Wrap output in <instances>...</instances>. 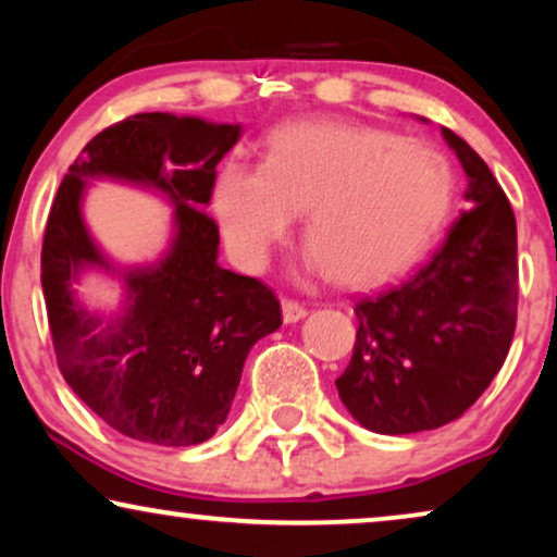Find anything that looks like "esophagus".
<instances>
[{
    "mask_svg": "<svg viewBox=\"0 0 557 557\" xmlns=\"http://www.w3.org/2000/svg\"><path fill=\"white\" fill-rule=\"evenodd\" d=\"M281 311H284L286 324H294V322H299V319L307 317V309H304L301 304L294 299H281Z\"/></svg>",
    "mask_w": 557,
    "mask_h": 557,
    "instance_id": "34e87169",
    "label": "esophagus"
}]
</instances>
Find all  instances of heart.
I'll list each match as a JSON object with an SVG mask.
<instances>
[{
	"label": "heart",
	"mask_w": 557,
	"mask_h": 557,
	"mask_svg": "<svg viewBox=\"0 0 557 557\" xmlns=\"http://www.w3.org/2000/svg\"><path fill=\"white\" fill-rule=\"evenodd\" d=\"M451 202V164L433 144L342 121L276 128L261 166L227 162L212 187V210L240 269L261 271L304 210L309 269H330L345 286L413 265Z\"/></svg>",
	"instance_id": "heart-1"
}]
</instances>
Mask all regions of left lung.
Returning <instances> with one entry per match:
<instances>
[{
  "instance_id": "left-lung-1",
  "label": "left lung",
  "mask_w": 557,
  "mask_h": 557,
  "mask_svg": "<svg viewBox=\"0 0 557 557\" xmlns=\"http://www.w3.org/2000/svg\"><path fill=\"white\" fill-rule=\"evenodd\" d=\"M441 134L467 172V210L400 284L355 301L352 360L337 377L355 421L385 436L456 421L490 387L515 337L512 205L461 136Z\"/></svg>"
}]
</instances>
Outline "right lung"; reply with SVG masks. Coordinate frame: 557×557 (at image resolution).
Wrapping results in <instances>:
<instances>
[{
    "label": "right lung",
    "instance_id": "right-lung-1",
    "mask_svg": "<svg viewBox=\"0 0 557 557\" xmlns=\"http://www.w3.org/2000/svg\"><path fill=\"white\" fill-rule=\"evenodd\" d=\"M240 124L136 113L94 136L60 182L42 240V294L58 368L111 429L157 446L208 441L231 413L250 347L281 326L258 278L220 269V233L205 215L215 166ZM88 178L154 188L175 208L171 248L149 267H113L82 220ZM86 270L116 275L125 304L90 312L74 296Z\"/></svg>",
    "mask_w": 557,
    "mask_h": 557
}]
</instances>
